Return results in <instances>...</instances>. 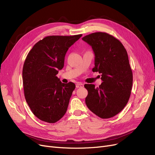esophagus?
<instances>
[{"instance_id":"esophagus-1","label":"esophagus","mask_w":155,"mask_h":155,"mask_svg":"<svg viewBox=\"0 0 155 155\" xmlns=\"http://www.w3.org/2000/svg\"><path fill=\"white\" fill-rule=\"evenodd\" d=\"M83 86H84V85L83 83H76V87L77 88H82V87H83Z\"/></svg>"}]
</instances>
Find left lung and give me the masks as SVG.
<instances>
[{
  "mask_svg": "<svg viewBox=\"0 0 155 155\" xmlns=\"http://www.w3.org/2000/svg\"><path fill=\"white\" fill-rule=\"evenodd\" d=\"M95 55L93 72L101 75L99 87L85 84L87 107L103 119L118 114L127 104L133 86V72L127 52L121 42L105 32H95L83 37Z\"/></svg>",
  "mask_w": 155,
  "mask_h": 155,
  "instance_id": "left-lung-1",
  "label": "left lung"
}]
</instances>
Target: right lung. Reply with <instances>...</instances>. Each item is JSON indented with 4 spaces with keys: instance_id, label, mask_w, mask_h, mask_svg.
<instances>
[{
    "instance_id": "obj_1",
    "label": "right lung",
    "mask_w": 155,
    "mask_h": 155,
    "mask_svg": "<svg viewBox=\"0 0 155 155\" xmlns=\"http://www.w3.org/2000/svg\"><path fill=\"white\" fill-rule=\"evenodd\" d=\"M81 36H47L27 55L22 69L25 99L33 114L45 122H57L66 113L76 85L61 83L56 75L67 50Z\"/></svg>"
}]
</instances>
